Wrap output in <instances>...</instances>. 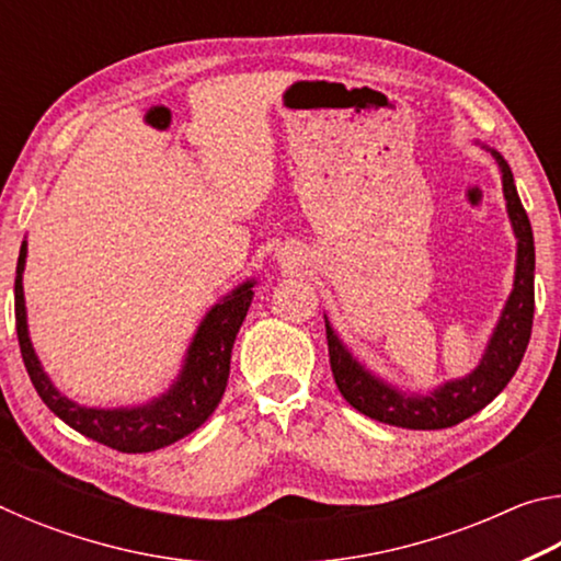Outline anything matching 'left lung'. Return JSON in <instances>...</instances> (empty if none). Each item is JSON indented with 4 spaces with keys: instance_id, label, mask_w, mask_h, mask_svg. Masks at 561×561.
<instances>
[{
    "instance_id": "left-lung-1",
    "label": "left lung",
    "mask_w": 561,
    "mask_h": 561,
    "mask_svg": "<svg viewBox=\"0 0 561 561\" xmlns=\"http://www.w3.org/2000/svg\"><path fill=\"white\" fill-rule=\"evenodd\" d=\"M490 153L502 170V193H505L507 215L517 237V267L515 287H512L497 327L492 331L485 356L472 374L443 383L425 396H408L386 383L383 378L374 376L366 366H360L351 356V351L341 344L334 327L324 317L329 364L336 388L358 413L374 417L378 423L411 431H440L458 425L465 417L482 411L510 383L525 356L531 319H535V237H531L529 217L519 203L507 160L497 150H490Z\"/></svg>"
}]
</instances>
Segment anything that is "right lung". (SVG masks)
<instances>
[{"instance_id": "add662e5", "label": "right lung", "mask_w": 561, "mask_h": 561, "mask_svg": "<svg viewBox=\"0 0 561 561\" xmlns=\"http://www.w3.org/2000/svg\"><path fill=\"white\" fill-rule=\"evenodd\" d=\"M24 262L26 242H22V250H19L14 279L19 348H22L26 374H30L36 393L66 425L118 453H150L185 438L213 415L225 393L227 376H230L234 336L252 304L254 279L240 284L207 311L193 336V344L187 348L183 371L178 374V381H173L163 396L153 398L146 405L133 408H87L56 391L34 354L30 329H26L22 287Z\"/></svg>"}]
</instances>
